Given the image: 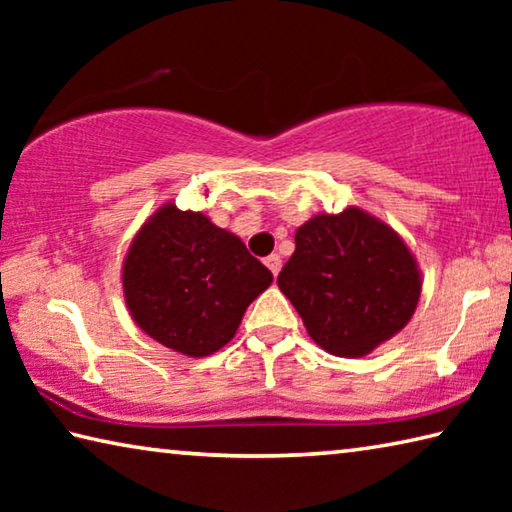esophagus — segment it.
Instances as JSON below:
<instances>
[{
	"label": "esophagus",
	"instance_id": "34e87169",
	"mask_svg": "<svg viewBox=\"0 0 512 512\" xmlns=\"http://www.w3.org/2000/svg\"><path fill=\"white\" fill-rule=\"evenodd\" d=\"M264 264L268 266V271L277 277V273H280V268H282V259H280V255H268L264 259Z\"/></svg>",
	"mask_w": 512,
	"mask_h": 512
}]
</instances>
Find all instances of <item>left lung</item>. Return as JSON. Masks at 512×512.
I'll use <instances>...</instances> for the list:
<instances>
[{"mask_svg":"<svg viewBox=\"0 0 512 512\" xmlns=\"http://www.w3.org/2000/svg\"><path fill=\"white\" fill-rule=\"evenodd\" d=\"M277 287L320 348L357 359L406 327L418 307L422 275L391 225L348 207L300 225Z\"/></svg>","mask_w":512,"mask_h":512,"instance_id":"1","label":"left lung"}]
</instances>
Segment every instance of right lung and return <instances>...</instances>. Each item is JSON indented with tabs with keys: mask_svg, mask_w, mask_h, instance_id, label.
I'll return each mask as SVG.
<instances>
[{
	"mask_svg": "<svg viewBox=\"0 0 512 512\" xmlns=\"http://www.w3.org/2000/svg\"><path fill=\"white\" fill-rule=\"evenodd\" d=\"M273 275L244 241L203 212L158 207L128 248L121 284L144 334L185 357H207L237 334Z\"/></svg>",
	"mask_w": 512,
	"mask_h": 512,
	"instance_id": "obj_1",
	"label": "right lung"
}]
</instances>
